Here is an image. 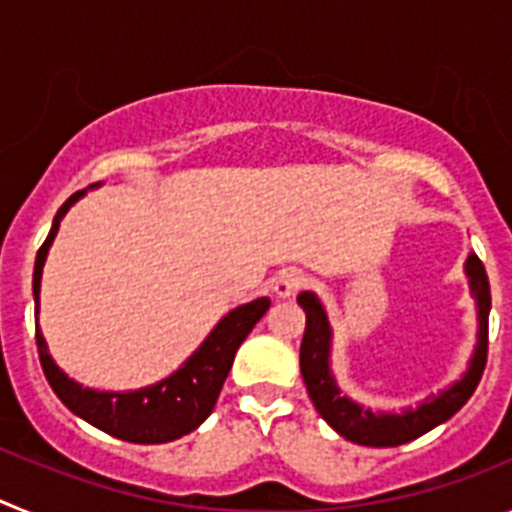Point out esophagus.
Returning a JSON list of instances; mask_svg holds the SVG:
<instances>
[{
  "label": "esophagus",
  "instance_id": "esophagus-1",
  "mask_svg": "<svg viewBox=\"0 0 512 512\" xmlns=\"http://www.w3.org/2000/svg\"><path fill=\"white\" fill-rule=\"evenodd\" d=\"M302 287H307V277L302 274V271H295V269L282 271V274L274 279V284H271V289H274V295H277L279 300H287V297L297 295Z\"/></svg>",
  "mask_w": 512,
  "mask_h": 512
}]
</instances>
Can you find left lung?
<instances>
[{
	"label": "left lung",
	"mask_w": 512,
	"mask_h": 512,
	"mask_svg": "<svg viewBox=\"0 0 512 512\" xmlns=\"http://www.w3.org/2000/svg\"><path fill=\"white\" fill-rule=\"evenodd\" d=\"M464 274L469 279V292L477 305V343H474L472 359L467 372L461 374L446 390L428 395L415 408L372 410L361 402L343 395L336 382V374L330 369V348H333V328H330L325 305L315 292H300L297 305L305 310V336L300 346V369L307 384V395L320 413V418L346 441L359 446H400L415 441L423 433L433 431L436 425L446 423L451 415L464 408V402L477 390L482 372L487 364V318H490V282L487 271L477 253H469L464 261Z\"/></svg>",
	"instance_id": "8db88e82"
}]
</instances>
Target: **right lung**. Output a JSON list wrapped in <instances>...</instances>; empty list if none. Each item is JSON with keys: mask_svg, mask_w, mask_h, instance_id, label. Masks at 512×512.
<instances>
[{"mask_svg": "<svg viewBox=\"0 0 512 512\" xmlns=\"http://www.w3.org/2000/svg\"><path fill=\"white\" fill-rule=\"evenodd\" d=\"M84 194H87V189H81V192H76L74 197L63 202L61 210L53 217L51 233H48V238H45V243L38 251L33 271L35 318H38L40 312V279H43V266L53 246V238H56L58 228H61L63 215ZM269 305V297H259V300L233 307L228 315L217 320L215 328L210 330V336L200 343V348L176 372H171L161 382L128 392H99L71 379L53 361L48 343H45L43 333H40L38 320H35V328H38L35 341H38V354L45 379H48V384L58 395V400L71 413L79 415L81 420H87L89 425H94L99 431L122 438V441L169 443L187 436V433H192L194 428H200L205 423L207 415L215 408L225 379H228L235 351L246 341L253 325L264 318Z\"/></svg>", "mask_w": 512, "mask_h": 512, "instance_id": "right-lung-1", "label": "right lung"}]
</instances>
